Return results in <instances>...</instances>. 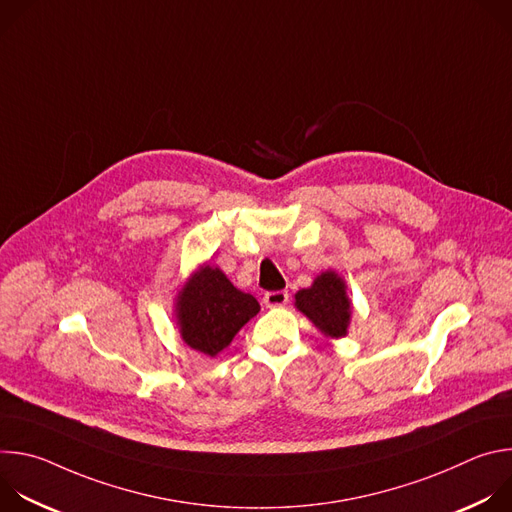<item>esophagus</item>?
Masks as SVG:
<instances>
[{
	"instance_id": "obj_1",
	"label": "esophagus",
	"mask_w": 512,
	"mask_h": 512,
	"mask_svg": "<svg viewBox=\"0 0 512 512\" xmlns=\"http://www.w3.org/2000/svg\"><path fill=\"white\" fill-rule=\"evenodd\" d=\"M289 300V294L285 289H279V291H267V294L263 296V304L267 308H279V306H285Z\"/></svg>"
}]
</instances>
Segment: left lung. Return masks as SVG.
<instances>
[{
  "mask_svg": "<svg viewBox=\"0 0 512 512\" xmlns=\"http://www.w3.org/2000/svg\"><path fill=\"white\" fill-rule=\"evenodd\" d=\"M296 308L308 316L326 338H342L350 324L346 283L336 271L320 273L314 283L296 294Z\"/></svg>",
  "mask_w": 512,
  "mask_h": 512,
  "instance_id": "left-lung-1",
  "label": "left lung"
}]
</instances>
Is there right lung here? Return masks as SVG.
I'll return each instance as SVG.
<instances>
[{"label":"right lung","instance_id":"add662e5","mask_svg":"<svg viewBox=\"0 0 512 512\" xmlns=\"http://www.w3.org/2000/svg\"><path fill=\"white\" fill-rule=\"evenodd\" d=\"M259 310L251 294L237 289L221 269L210 265L194 271L176 298L182 340L206 356L227 348Z\"/></svg>","mask_w":512,"mask_h":512}]
</instances>
